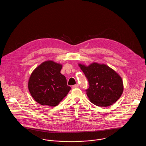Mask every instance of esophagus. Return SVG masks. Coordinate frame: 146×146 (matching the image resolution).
Segmentation results:
<instances>
[{"mask_svg":"<svg viewBox=\"0 0 146 146\" xmlns=\"http://www.w3.org/2000/svg\"><path fill=\"white\" fill-rule=\"evenodd\" d=\"M78 86H79L78 84H76V85H73V86H72V88L75 89V88H77Z\"/></svg>","mask_w":146,"mask_h":146,"instance_id":"1","label":"esophagus"}]
</instances>
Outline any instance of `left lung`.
Masks as SVG:
<instances>
[{"label":"left lung","mask_w":146,"mask_h":146,"mask_svg":"<svg viewBox=\"0 0 146 146\" xmlns=\"http://www.w3.org/2000/svg\"><path fill=\"white\" fill-rule=\"evenodd\" d=\"M87 78L89 88L86 90L91 103L100 107L114 104L124 90L121 78L109 66L94 62L88 66L79 64Z\"/></svg>","instance_id":"1"}]
</instances>
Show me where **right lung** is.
Wrapping results in <instances>:
<instances>
[{
	"label": "right lung",
	"instance_id": "right-lung-1",
	"mask_svg": "<svg viewBox=\"0 0 146 146\" xmlns=\"http://www.w3.org/2000/svg\"><path fill=\"white\" fill-rule=\"evenodd\" d=\"M62 66L46 61L38 66L28 80L30 94L35 101L42 106L55 107L60 104L70 90L66 77L60 72Z\"/></svg>",
	"mask_w": 146,
	"mask_h": 146
}]
</instances>
